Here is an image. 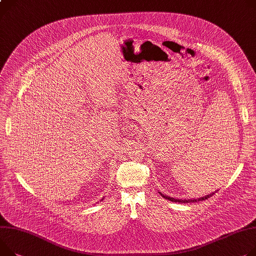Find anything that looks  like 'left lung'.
I'll list each match as a JSON object with an SVG mask.
<instances>
[{"label": "left lung", "instance_id": "left-lung-1", "mask_svg": "<svg viewBox=\"0 0 256 256\" xmlns=\"http://www.w3.org/2000/svg\"><path fill=\"white\" fill-rule=\"evenodd\" d=\"M161 194V192H160ZM214 194V192H213ZM213 194H207V196H203V198H200V199H194V200H182V199H174V198H172V196H165V194H161V196H163V198H165L166 200H169V201H172V202H178V203H188V202H198V201H204V200H206V199H208V198H210L211 196H213Z\"/></svg>", "mask_w": 256, "mask_h": 256}]
</instances>
